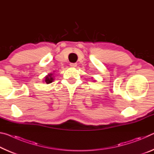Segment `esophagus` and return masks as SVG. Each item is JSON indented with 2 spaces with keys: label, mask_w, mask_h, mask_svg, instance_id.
Here are the masks:
<instances>
[{
  "label": "esophagus",
  "mask_w": 154,
  "mask_h": 154,
  "mask_svg": "<svg viewBox=\"0 0 154 154\" xmlns=\"http://www.w3.org/2000/svg\"><path fill=\"white\" fill-rule=\"evenodd\" d=\"M70 66L71 67H76L77 66V63H71L70 64Z\"/></svg>",
  "instance_id": "1"
}]
</instances>
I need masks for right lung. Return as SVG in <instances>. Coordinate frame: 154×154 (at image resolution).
<instances>
[{
	"label": "right lung",
	"mask_w": 154,
	"mask_h": 154,
	"mask_svg": "<svg viewBox=\"0 0 154 154\" xmlns=\"http://www.w3.org/2000/svg\"><path fill=\"white\" fill-rule=\"evenodd\" d=\"M52 75H53V74H49L48 76H47L45 77V82H46V83H48V84H49V83H51L52 82L54 81V78L53 77H52Z\"/></svg>",
	"instance_id": "add662e5"
}]
</instances>
